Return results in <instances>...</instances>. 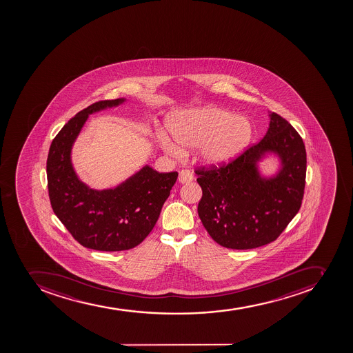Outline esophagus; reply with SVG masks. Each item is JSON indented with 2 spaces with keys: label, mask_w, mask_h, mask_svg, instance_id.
<instances>
[{
  "label": "esophagus",
  "mask_w": 353,
  "mask_h": 353,
  "mask_svg": "<svg viewBox=\"0 0 353 353\" xmlns=\"http://www.w3.org/2000/svg\"><path fill=\"white\" fill-rule=\"evenodd\" d=\"M194 176L193 172H190L188 169H183L179 172V177H178V181L181 184H186V183H190V181H193Z\"/></svg>",
  "instance_id": "1"
}]
</instances>
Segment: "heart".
Instances as JSON below:
<instances>
[{
  "label": "heart",
  "instance_id": "heart-1",
  "mask_svg": "<svg viewBox=\"0 0 353 353\" xmlns=\"http://www.w3.org/2000/svg\"><path fill=\"white\" fill-rule=\"evenodd\" d=\"M168 131L174 141L161 132L160 142L172 154H181L177 143L199 145V158L208 165H220L236 159L253 139L250 119L225 108L206 107L175 114L169 119Z\"/></svg>",
  "mask_w": 353,
  "mask_h": 353
}]
</instances>
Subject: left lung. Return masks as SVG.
I'll use <instances>...</instances> for the list:
<instances>
[{"instance_id": "8db88e82", "label": "left lung", "mask_w": 353, "mask_h": 353, "mask_svg": "<svg viewBox=\"0 0 353 353\" xmlns=\"http://www.w3.org/2000/svg\"><path fill=\"white\" fill-rule=\"evenodd\" d=\"M270 128L230 163L195 168L202 188L197 212L213 241L231 250H253L274 241L299 211L306 185L307 154L299 133L276 112ZM271 150L283 168L275 178L259 176L255 163Z\"/></svg>"}]
</instances>
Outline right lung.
<instances>
[{"label": "right lung", "mask_w": 353, "mask_h": 353, "mask_svg": "<svg viewBox=\"0 0 353 353\" xmlns=\"http://www.w3.org/2000/svg\"><path fill=\"white\" fill-rule=\"evenodd\" d=\"M124 99L100 100L79 112L54 137L47 157V188L59 221L80 245L101 252L131 250L150 234L178 172L149 165L114 190H94L75 175L70 153L89 114Z\"/></svg>", "instance_id": "1"}]
</instances>
